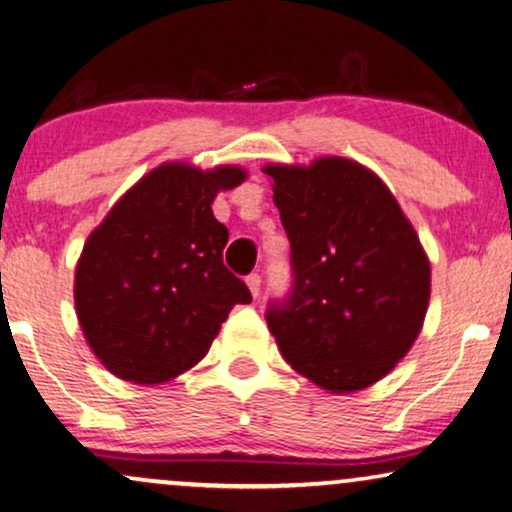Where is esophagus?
<instances>
[{"instance_id": "1", "label": "esophagus", "mask_w": 512, "mask_h": 512, "mask_svg": "<svg viewBox=\"0 0 512 512\" xmlns=\"http://www.w3.org/2000/svg\"><path fill=\"white\" fill-rule=\"evenodd\" d=\"M245 283H248V288L252 292V297H260V290H262V278L260 274H250L248 278H245Z\"/></svg>"}]
</instances>
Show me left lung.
<instances>
[{"label":"left lung","mask_w":512,"mask_h":512,"mask_svg":"<svg viewBox=\"0 0 512 512\" xmlns=\"http://www.w3.org/2000/svg\"><path fill=\"white\" fill-rule=\"evenodd\" d=\"M292 248L295 288L267 311L292 370L327 393L384 379L417 342L431 299V262L381 177L344 156L269 163Z\"/></svg>","instance_id":"obj_1"}]
</instances>
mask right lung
<instances>
[{"label":"right lung","mask_w":512,"mask_h":512,"mask_svg":"<svg viewBox=\"0 0 512 512\" xmlns=\"http://www.w3.org/2000/svg\"><path fill=\"white\" fill-rule=\"evenodd\" d=\"M248 177L166 161L142 175L88 234L74 269V309L114 377L163 384L206 356L250 290L224 267L229 231L213 201Z\"/></svg>","instance_id":"add662e5"}]
</instances>
